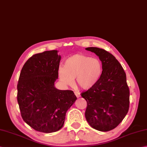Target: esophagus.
I'll return each instance as SVG.
<instances>
[{
    "label": "esophagus",
    "mask_w": 147,
    "mask_h": 147,
    "mask_svg": "<svg viewBox=\"0 0 147 147\" xmlns=\"http://www.w3.org/2000/svg\"><path fill=\"white\" fill-rule=\"evenodd\" d=\"M74 94L76 95V96L78 97H78H80V96H81V94H80L79 92H74Z\"/></svg>",
    "instance_id": "34e87169"
}]
</instances>
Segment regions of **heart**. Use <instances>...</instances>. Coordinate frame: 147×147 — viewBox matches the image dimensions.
Instances as JSON below:
<instances>
[{
    "mask_svg": "<svg viewBox=\"0 0 147 147\" xmlns=\"http://www.w3.org/2000/svg\"><path fill=\"white\" fill-rule=\"evenodd\" d=\"M102 73L101 62L83 54L73 55L65 60L64 67L58 70L60 81L65 86L71 85L76 79V85L88 90L99 82Z\"/></svg>",
    "mask_w": 147,
    "mask_h": 147,
    "instance_id": "b5f03b06",
    "label": "heart"
}]
</instances>
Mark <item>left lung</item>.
Segmentation results:
<instances>
[{"mask_svg": "<svg viewBox=\"0 0 147 147\" xmlns=\"http://www.w3.org/2000/svg\"><path fill=\"white\" fill-rule=\"evenodd\" d=\"M86 50L99 57L102 73L92 88L82 93L87 102L85 118L92 127L106 132L117 127L129 108V89L126 74L113 55L103 49L88 47Z\"/></svg>", "mask_w": 147, "mask_h": 147, "instance_id": "obj_1", "label": "left lung"}]
</instances>
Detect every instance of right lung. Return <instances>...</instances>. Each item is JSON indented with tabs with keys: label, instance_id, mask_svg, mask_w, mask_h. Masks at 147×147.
<instances>
[{
	"label": "right lung",
	"instance_id": "right-lung-1",
	"mask_svg": "<svg viewBox=\"0 0 147 147\" xmlns=\"http://www.w3.org/2000/svg\"><path fill=\"white\" fill-rule=\"evenodd\" d=\"M60 59L57 50L35 54L25 63L20 74L17 100L21 115L37 131L60 130L66 112L77 99L72 90L55 87Z\"/></svg>",
	"mask_w": 147,
	"mask_h": 147
}]
</instances>
